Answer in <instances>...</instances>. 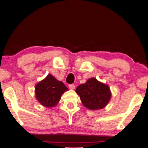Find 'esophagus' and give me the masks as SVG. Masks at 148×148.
I'll return each mask as SVG.
<instances>
[{"label": "esophagus", "mask_w": 148, "mask_h": 148, "mask_svg": "<svg viewBox=\"0 0 148 148\" xmlns=\"http://www.w3.org/2000/svg\"><path fill=\"white\" fill-rule=\"evenodd\" d=\"M69 88H70V89L73 90V89H75V85H73V84H71V85H69Z\"/></svg>", "instance_id": "1"}]
</instances>
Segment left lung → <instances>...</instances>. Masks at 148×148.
I'll return each mask as SVG.
<instances>
[{"label": "left lung", "instance_id": "8db88e82", "mask_svg": "<svg viewBox=\"0 0 148 148\" xmlns=\"http://www.w3.org/2000/svg\"><path fill=\"white\" fill-rule=\"evenodd\" d=\"M76 92L86 108L90 110H99L107 105L111 98V92L108 85L95 78L88 79L76 88Z\"/></svg>", "mask_w": 148, "mask_h": 148}]
</instances>
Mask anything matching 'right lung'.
<instances>
[{
    "mask_svg": "<svg viewBox=\"0 0 148 148\" xmlns=\"http://www.w3.org/2000/svg\"><path fill=\"white\" fill-rule=\"evenodd\" d=\"M67 90L68 88L63 83L57 80L51 75H47L44 80L36 84V98L45 107H53L60 101L61 95Z\"/></svg>",
    "mask_w": 148,
    "mask_h": 148,
    "instance_id": "obj_1",
    "label": "right lung"
}]
</instances>
